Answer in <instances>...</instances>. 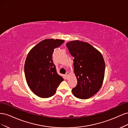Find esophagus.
I'll use <instances>...</instances> for the list:
<instances>
[{
	"instance_id": "obj_1",
	"label": "esophagus",
	"mask_w": 128,
	"mask_h": 128,
	"mask_svg": "<svg viewBox=\"0 0 128 128\" xmlns=\"http://www.w3.org/2000/svg\"><path fill=\"white\" fill-rule=\"evenodd\" d=\"M69 74H70V73H69V72H67L66 73V77H68V76L69 75Z\"/></svg>"
}]
</instances>
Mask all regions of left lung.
Instances as JSON below:
<instances>
[{
  "label": "left lung",
  "instance_id": "1",
  "mask_svg": "<svg viewBox=\"0 0 128 128\" xmlns=\"http://www.w3.org/2000/svg\"><path fill=\"white\" fill-rule=\"evenodd\" d=\"M74 58V69L77 80L72 89L76 97L86 99L98 92L103 83L105 63L99 51L86 42L73 40L66 44Z\"/></svg>",
  "mask_w": 128,
  "mask_h": 128
}]
</instances>
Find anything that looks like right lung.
<instances>
[{
  "label": "right lung",
  "instance_id": "obj_1",
  "mask_svg": "<svg viewBox=\"0 0 128 128\" xmlns=\"http://www.w3.org/2000/svg\"><path fill=\"white\" fill-rule=\"evenodd\" d=\"M64 41L46 39L30 50L24 64L25 77L29 88L40 98H48L55 94L64 80L58 74L52 60L54 49Z\"/></svg>",
  "mask_w": 128,
  "mask_h": 128
}]
</instances>
